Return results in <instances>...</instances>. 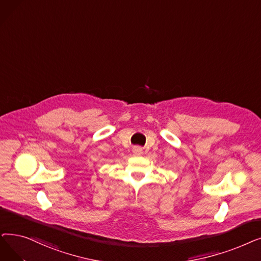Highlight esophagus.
Masks as SVG:
<instances>
[{
  "label": "esophagus",
  "mask_w": 261,
  "mask_h": 261,
  "mask_svg": "<svg viewBox=\"0 0 261 261\" xmlns=\"http://www.w3.org/2000/svg\"><path fill=\"white\" fill-rule=\"evenodd\" d=\"M137 154H141L142 153V149L140 148V147H134V150H133Z\"/></svg>",
  "instance_id": "esophagus-1"
}]
</instances>
